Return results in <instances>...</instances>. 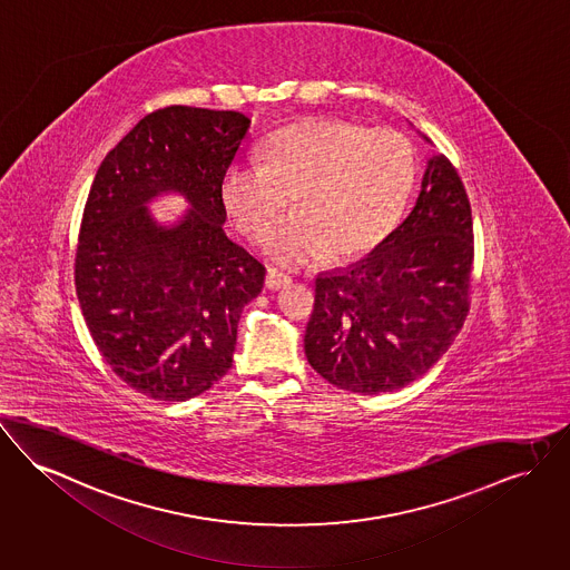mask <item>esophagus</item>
<instances>
[{"instance_id": "esophagus-1", "label": "esophagus", "mask_w": 570, "mask_h": 570, "mask_svg": "<svg viewBox=\"0 0 570 570\" xmlns=\"http://www.w3.org/2000/svg\"><path fill=\"white\" fill-rule=\"evenodd\" d=\"M291 282H293V277L288 273H284L282 268H267V288H271V291L286 288V286H291Z\"/></svg>"}]
</instances>
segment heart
Instances as JSON below:
<instances>
[{
	"mask_svg": "<svg viewBox=\"0 0 570 570\" xmlns=\"http://www.w3.org/2000/svg\"><path fill=\"white\" fill-rule=\"evenodd\" d=\"M417 174L406 135L340 120H303L271 135L258 157H238L222 180V198L245 235L261 233L291 202L293 213L258 236L284 265L372 247L396 224Z\"/></svg>",
	"mask_w": 570,
	"mask_h": 570,
	"instance_id": "1",
	"label": "heart"
}]
</instances>
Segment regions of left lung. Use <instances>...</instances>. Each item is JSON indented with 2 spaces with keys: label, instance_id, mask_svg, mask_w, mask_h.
<instances>
[{
  "label": "left lung",
  "instance_id": "obj_1",
  "mask_svg": "<svg viewBox=\"0 0 570 570\" xmlns=\"http://www.w3.org/2000/svg\"><path fill=\"white\" fill-rule=\"evenodd\" d=\"M473 224L454 166L435 155L401 226L366 258L316 277L305 357L355 394L394 392L435 366L469 312Z\"/></svg>",
  "mask_w": 570,
  "mask_h": 570
}]
</instances>
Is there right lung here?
<instances>
[{"label": "right lung", "instance_id": "add662e5", "mask_svg": "<svg viewBox=\"0 0 570 570\" xmlns=\"http://www.w3.org/2000/svg\"><path fill=\"white\" fill-rule=\"evenodd\" d=\"M238 111L171 105L107 153L81 217L75 286L105 362L155 401H189L230 366L240 312L265 265L224 233L222 180L249 129ZM193 208L161 227L145 204Z\"/></svg>", "mask_w": 570, "mask_h": 570}]
</instances>
